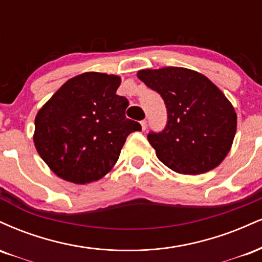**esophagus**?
I'll return each instance as SVG.
<instances>
[{"instance_id": "obj_1", "label": "esophagus", "mask_w": 262, "mask_h": 262, "mask_svg": "<svg viewBox=\"0 0 262 262\" xmlns=\"http://www.w3.org/2000/svg\"><path fill=\"white\" fill-rule=\"evenodd\" d=\"M141 126H142V130L143 131L146 130V127H147V121H146V120H142V121H141Z\"/></svg>"}]
</instances>
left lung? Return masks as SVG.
<instances>
[{"mask_svg": "<svg viewBox=\"0 0 262 262\" xmlns=\"http://www.w3.org/2000/svg\"><path fill=\"white\" fill-rule=\"evenodd\" d=\"M137 77L167 105L165 128L148 135L157 158L184 175L218 167L236 132V113L223 92L202 73L185 67L140 70Z\"/></svg>", "mask_w": 262, "mask_h": 262, "instance_id": "8db88e82", "label": "left lung"}]
</instances>
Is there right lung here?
Instances as JSON below:
<instances>
[{
    "mask_svg": "<svg viewBox=\"0 0 262 262\" xmlns=\"http://www.w3.org/2000/svg\"><path fill=\"white\" fill-rule=\"evenodd\" d=\"M121 77H72L40 107L33 142L48 167L73 184L97 181L118 162L126 138L141 125L126 119L128 100L116 94Z\"/></svg>",
    "mask_w": 262,
    "mask_h": 262,
    "instance_id": "1",
    "label": "right lung"
}]
</instances>
